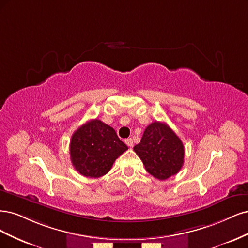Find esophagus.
<instances>
[{"instance_id":"1","label":"esophagus","mask_w":248,"mask_h":248,"mask_svg":"<svg viewBox=\"0 0 248 248\" xmlns=\"http://www.w3.org/2000/svg\"><path fill=\"white\" fill-rule=\"evenodd\" d=\"M124 143L125 144L129 146V147H133V144H134V142H133V140L131 139V138H129V139H125L124 140Z\"/></svg>"}]
</instances>
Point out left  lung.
Segmentation results:
<instances>
[{
    "mask_svg": "<svg viewBox=\"0 0 248 248\" xmlns=\"http://www.w3.org/2000/svg\"><path fill=\"white\" fill-rule=\"evenodd\" d=\"M146 171L159 180L177 174L183 166L185 146L178 136L165 123L150 124L139 144L134 146Z\"/></svg>",
    "mask_w": 248,
    "mask_h": 248,
    "instance_id": "left-lung-1",
    "label": "left lung"
}]
</instances>
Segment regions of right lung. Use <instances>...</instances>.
Masks as SVG:
<instances>
[{"mask_svg":"<svg viewBox=\"0 0 248 248\" xmlns=\"http://www.w3.org/2000/svg\"><path fill=\"white\" fill-rule=\"evenodd\" d=\"M126 149L113 127L99 119H92L78 127L70 142L72 165L83 176L93 178L107 174Z\"/></svg>","mask_w":248,"mask_h":248,"instance_id":"right-lung-1","label":"right lung"}]
</instances>
